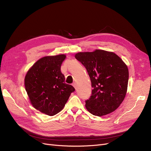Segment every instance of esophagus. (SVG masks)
Segmentation results:
<instances>
[{
	"instance_id": "esophagus-1",
	"label": "esophagus",
	"mask_w": 151,
	"mask_h": 151,
	"mask_svg": "<svg viewBox=\"0 0 151 151\" xmlns=\"http://www.w3.org/2000/svg\"><path fill=\"white\" fill-rule=\"evenodd\" d=\"M72 86L74 87V88H75V89H76V83H73V84H72Z\"/></svg>"
}]
</instances>
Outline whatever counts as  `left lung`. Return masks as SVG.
Returning a JSON list of instances; mask_svg holds the SVG:
<instances>
[{"mask_svg":"<svg viewBox=\"0 0 151 151\" xmlns=\"http://www.w3.org/2000/svg\"><path fill=\"white\" fill-rule=\"evenodd\" d=\"M75 57L86 67L93 88L85 101L87 109L98 116L115 111L127 93L129 70L125 63L115 53L102 50L79 52Z\"/></svg>","mask_w":151,"mask_h":151,"instance_id":"left-lung-1","label":"left lung"}]
</instances>
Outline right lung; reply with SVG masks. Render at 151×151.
Instances as JSON below:
<instances>
[{
	"label": "right lung",
	"mask_w": 151,
	"mask_h": 151,
	"mask_svg": "<svg viewBox=\"0 0 151 151\" xmlns=\"http://www.w3.org/2000/svg\"><path fill=\"white\" fill-rule=\"evenodd\" d=\"M65 55L40 58L27 72L25 89L33 107L49 116H53L64 107L72 93V86L65 83L61 65Z\"/></svg>",
	"instance_id": "add662e5"
}]
</instances>
